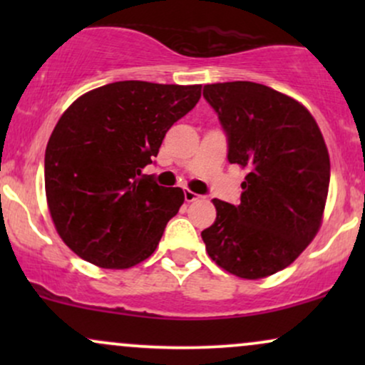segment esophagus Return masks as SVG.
<instances>
[{"label":"esophagus","mask_w":365,"mask_h":365,"mask_svg":"<svg viewBox=\"0 0 365 365\" xmlns=\"http://www.w3.org/2000/svg\"><path fill=\"white\" fill-rule=\"evenodd\" d=\"M183 195H185V202H194V200L199 199V195L192 190H185L183 192Z\"/></svg>","instance_id":"34e87169"}]
</instances>
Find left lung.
I'll use <instances>...</instances> for the list:
<instances>
[{"mask_svg": "<svg viewBox=\"0 0 365 365\" xmlns=\"http://www.w3.org/2000/svg\"><path fill=\"white\" fill-rule=\"evenodd\" d=\"M228 142V161L247 170L240 204L215 199L204 230L209 257L228 273L259 279L284 269L316 237L329 187V154L300 103L255 82L204 86Z\"/></svg>", "mask_w": 365, "mask_h": 365, "instance_id": "1", "label": "left lung"}]
</instances>
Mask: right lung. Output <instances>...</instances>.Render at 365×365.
Instances as JSON below:
<instances>
[{
  "instance_id": "right-lung-1",
  "label": "right lung",
  "mask_w": 365,
  "mask_h": 365,
  "mask_svg": "<svg viewBox=\"0 0 365 365\" xmlns=\"http://www.w3.org/2000/svg\"><path fill=\"white\" fill-rule=\"evenodd\" d=\"M199 99L200 86L123 81L87 92L63 113L46 148V197L78 257L123 269L156 250L183 192L158 185L142 168Z\"/></svg>"
}]
</instances>
